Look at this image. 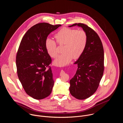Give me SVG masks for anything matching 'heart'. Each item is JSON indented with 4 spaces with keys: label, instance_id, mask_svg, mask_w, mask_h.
<instances>
[{
    "label": "heart",
    "instance_id": "1",
    "mask_svg": "<svg viewBox=\"0 0 123 123\" xmlns=\"http://www.w3.org/2000/svg\"><path fill=\"white\" fill-rule=\"evenodd\" d=\"M55 37L58 44H64L63 53L54 62V64L58 66L68 64L73 58H79L84 52L87 42V34L84 30L63 28L55 34ZM56 42L50 38H47L45 41L48 53L54 58L58 55Z\"/></svg>",
    "mask_w": 123,
    "mask_h": 123
}]
</instances>
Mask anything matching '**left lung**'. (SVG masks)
<instances>
[{
  "label": "left lung",
  "mask_w": 123,
  "mask_h": 123,
  "mask_svg": "<svg viewBox=\"0 0 123 123\" xmlns=\"http://www.w3.org/2000/svg\"><path fill=\"white\" fill-rule=\"evenodd\" d=\"M83 28L87 36V42L83 54L74 64L78 68L74 76L69 81V92L79 100L91 96L97 90L104 70V49L97 33L83 23L71 26Z\"/></svg>",
  "instance_id": "1"
}]
</instances>
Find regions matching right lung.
<instances>
[{"label":"right lung","instance_id":"add662e5","mask_svg":"<svg viewBox=\"0 0 123 123\" xmlns=\"http://www.w3.org/2000/svg\"><path fill=\"white\" fill-rule=\"evenodd\" d=\"M61 26L44 22L33 26L24 34L17 50V75L26 93L35 99H44L51 92L54 80L45 41Z\"/></svg>","mask_w":123,"mask_h":123}]
</instances>
